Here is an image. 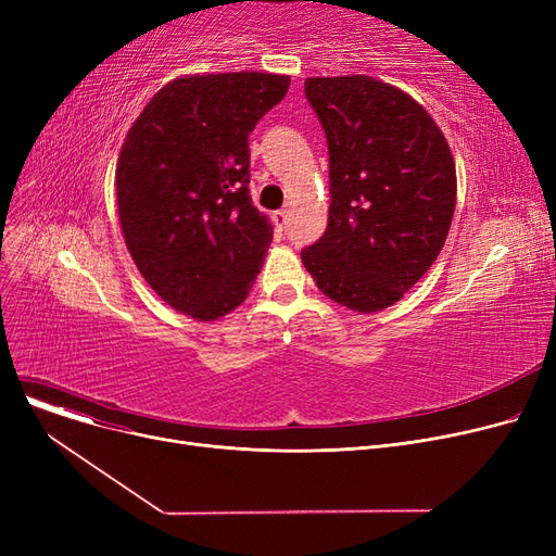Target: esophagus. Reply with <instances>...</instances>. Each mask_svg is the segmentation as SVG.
Masks as SVG:
<instances>
[{
	"mask_svg": "<svg viewBox=\"0 0 556 556\" xmlns=\"http://www.w3.org/2000/svg\"><path fill=\"white\" fill-rule=\"evenodd\" d=\"M273 223H275V227H277L279 231L286 229V227H288V212H286V210L275 212V214H273Z\"/></svg>",
	"mask_w": 556,
	"mask_h": 556,
	"instance_id": "obj_1",
	"label": "esophagus"
}]
</instances>
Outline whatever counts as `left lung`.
<instances>
[{"instance_id":"obj_1","label":"left lung","mask_w":556,"mask_h":556,"mask_svg":"<svg viewBox=\"0 0 556 556\" xmlns=\"http://www.w3.org/2000/svg\"><path fill=\"white\" fill-rule=\"evenodd\" d=\"M329 143V223L302 250L333 302L376 313L407 293L440 256L455 212V162L432 116L369 76L306 78Z\"/></svg>"}]
</instances>
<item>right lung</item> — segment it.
I'll return each instance as SVG.
<instances>
[{"mask_svg": "<svg viewBox=\"0 0 556 556\" xmlns=\"http://www.w3.org/2000/svg\"><path fill=\"white\" fill-rule=\"evenodd\" d=\"M290 78L261 72L175 78L137 116L116 162V204L141 277L175 311L212 323L237 308L273 225L250 198L256 122Z\"/></svg>", "mask_w": 556, "mask_h": 556, "instance_id": "add662e5", "label": "right lung"}]
</instances>
